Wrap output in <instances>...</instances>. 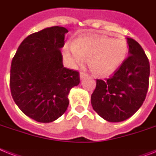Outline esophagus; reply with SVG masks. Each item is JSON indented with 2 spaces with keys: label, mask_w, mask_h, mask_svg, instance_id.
<instances>
[{
  "label": "esophagus",
  "mask_w": 156,
  "mask_h": 156,
  "mask_svg": "<svg viewBox=\"0 0 156 156\" xmlns=\"http://www.w3.org/2000/svg\"><path fill=\"white\" fill-rule=\"evenodd\" d=\"M87 76H88V74H87V73H84V72H81V73H80V78H81V79L84 78L85 77H87Z\"/></svg>",
  "instance_id": "esophagus-1"
}]
</instances>
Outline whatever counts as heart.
<instances>
[{
	"label": "heart",
	"instance_id": "obj_1",
	"mask_svg": "<svg viewBox=\"0 0 156 156\" xmlns=\"http://www.w3.org/2000/svg\"><path fill=\"white\" fill-rule=\"evenodd\" d=\"M128 42L121 37H82L65 49V56L72 66L81 65L88 59V66L94 74H113L125 62L128 54Z\"/></svg>",
	"mask_w": 156,
	"mask_h": 156
}]
</instances>
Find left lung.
Masks as SVG:
<instances>
[{"label": "left lung", "instance_id": "8db88e82", "mask_svg": "<svg viewBox=\"0 0 156 156\" xmlns=\"http://www.w3.org/2000/svg\"><path fill=\"white\" fill-rule=\"evenodd\" d=\"M129 56L111 78L97 79L91 105L108 122H122L132 116L144 103L150 76V64L141 45L127 37Z\"/></svg>", "mask_w": 156, "mask_h": 156}]
</instances>
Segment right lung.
<instances>
[{
    "mask_svg": "<svg viewBox=\"0 0 156 156\" xmlns=\"http://www.w3.org/2000/svg\"><path fill=\"white\" fill-rule=\"evenodd\" d=\"M64 27L53 26L30 34L19 45L10 69V90L15 103L37 122H50L66 111L68 94L80 82L79 73L63 66L60 49Z\"/></svg>",
    "mask_w": 156,
    "mask_h": 156,
    "instance_id": "obj_1",
    "label": "right lung"
}]
</instances>
